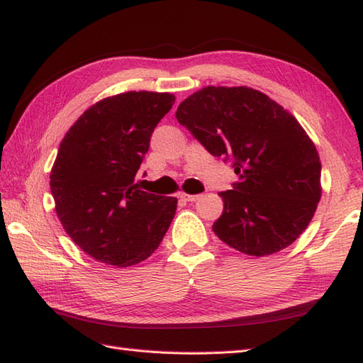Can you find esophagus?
Wrapping results in <instances>:
<instances>
[{
    "instance_id": "34e87169",
    "label": "esophagus",
    "mask_w": 363,
    "mask_h": 363,
    "mask_svg": "<svg viewBox=\"0 0 363 363\" xmlns=\"http://www.w3.org/2000/svg\"><path fill=\"white\" fill-rule=\"evenodd\" d=\"M199 196L201 195H189V193H184V191H179V195H178V198H181L182 201H187V202L196 201V199H199Z\"/></svg>"
}]
</instances>
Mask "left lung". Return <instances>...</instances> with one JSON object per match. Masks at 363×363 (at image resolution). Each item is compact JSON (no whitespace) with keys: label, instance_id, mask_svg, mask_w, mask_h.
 <instances>
[{"label":"left lung","instance_id":"left-lung-1","mask_svg":"<svg viewBox=\"0 0 363 363\" xmlns=\"http://www.w3.org/2000/svg\"><path fill=\"white\" fill-rule=\"evenodd\" d=\"M176 119L210 155L230 159L240 176L220 193L216 237L252 257L291 246L322 196V164L296 117L261 91L207 86L184 100Z\"/></svg>","mask_w":363,"mask_h":363}]
</instances>
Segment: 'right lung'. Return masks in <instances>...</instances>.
Returning a JSON list of instances; mask_svg holds the SVG:
<instances>
[{"label": "right lung", "mask_w": 363, "mask_h": 363, "mask_svg": "<svg viewBox=\"0 0 363 363\" xmlns=\"http://www.w3.org/2000/svg\"><path fill=\"white\" fill-rule=\"evenodd\" d=\"M173 104L168 92L106 97L60 143L50 170L55 212L69 238L100 263L128 267L147 259L173 221L178 199L134 184L151 133Z\"/></svg>", "instance_id": "add662e5"}]
</instances>
